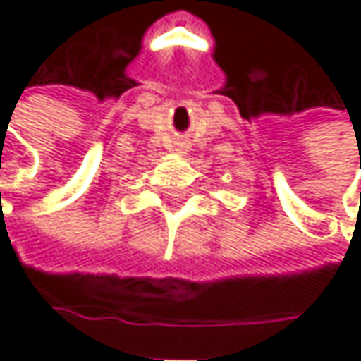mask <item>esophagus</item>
I'll use <instances>...</instances> for the list:
<instances>
[{"mask_svg": "<svg viewBox=\"0 0 361 361\" xmlns=\"http://www.w3.org/2000/svg\"><path fill=\"white\" fill-rule=\"evenodd\" d=\"M188 148H190V142H188L187 138H180V140L176 142V150H178L180 154H187Z\"/></svg>", "mask_w": 361, "mask_h": 361, "instance_id": "34e87169", "label": "esophagus"}]
</instances>
